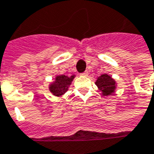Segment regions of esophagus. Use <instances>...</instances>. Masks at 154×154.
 I'll use <instances>...</instances> for the list:
<instances>
[{
    "instance_id": "1",
    "label": "esophagus",
    "mask_w": 154,
    "mask_h": 154,
    "mask_svg": "<svg viewBox=\"0 0 154 154\" xmlns=\"http://www.w3.org/2000/svg\"><path fill=\"white\" fill-rule=\"evenodd\" d=\"M88 75V71H86V72H84L82 73V76H84V77H87Z\"/></svg>"
}]
</instances>
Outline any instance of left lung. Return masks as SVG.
I'll list each match as a JSON object with an SVG mask.
<instances>
[{"mask_svg":"<svg viewBox=\"0 0 154 154\" xmlns=\"http://www.w3.org/2000/svg\"><path fill=\"white\" fill-rule=\"evenodd\" d=\"M95 84L102 91L103 96H109L113 94L116 90V81L110 76L107 74H103L97 78Z\"/></svg>","mask_w":154,"mask_h":154,"instance_id":"left-lung-1","label":"left lung"}]
</instances>
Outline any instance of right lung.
Masks as SVG:
<instances>
[{
  "instance_id": "obj_1",
  "label": "right lung",
  "mask_w": 154,
  "mask_h": 154,
  "mask_svg": "<svg viewBox=\"0 0 154 154\" xmlns=\"http://www.w3.org/2000/svg\"><path fill=\"white\" fill-rule=\"evenodd\" d=\"M74 75L67 77L65 75H60L55 77V82L50 85V91L55 96H60L68 90L70 84L72 83Z\"/></svg>"
}]
</instances>
